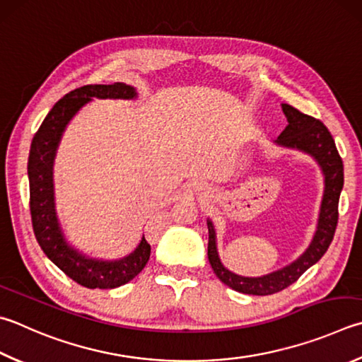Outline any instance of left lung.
Returning a JSON list of instances; mask_svg holds the SVG:
<instances>
[{
	"label": "left lung",
	"instance_id": "obj_1",
	"mask_svg": "<svg viewBox=\"0 0 362 362\" xmlns=\"http://www.w3.org/2000/svg\"><path fill=\"white\" fill-rule=\"evenodd\" d=\"M284 114L288 120L286 128L281 131L275 144L280 147L294 148L299 152L308 153L318 163L321 173L325 175V192L321 199L318 225L310 245L291 264L279 269L262 277H242L234 274L221 264L218 252H216V234L214 223L207 220L209 228V247L207 256L214 272L223 284L233 290L267 296L279 293L294 284L308 267L321 259V256L329 248L339 220V198L344 188V163L337 152L336 142L323 123L310 115H305L294 109L290 104H281Z\"/></svg>",
	"mask_w": 362,
	"mask_h": 362
}]
</instances>
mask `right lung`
<instances>
[{
    "label": "right lung",
    "mask_w": 362,
    "mask_h": 362,
    "mask_svg": "<svg viewBox=\"0 0 362 362\" xmlns=\"http://www.w3.org/2000/svg\"><path fill=\"white\" fill-rule=\"evenodd\" d=\"M136 88L115 82L112 85H85L64 95L47 117L31 141L28 156L30 212L33 231L39 247L57 267L90 290H112L133 280L150 258V245L142 238L133 253L122 259L104 261L85 256L68 244L58 223L54 196V161L58 144L71 118L93 98L98 100H134Z\"/></svg>",
    "instance_id": "obj_1"
}]
</instances>
